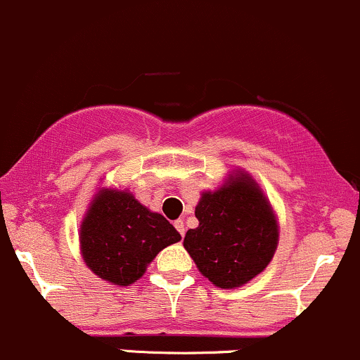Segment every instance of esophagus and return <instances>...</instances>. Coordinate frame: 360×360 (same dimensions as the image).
Here are the masks:
<instances>
[{
	"label": "esophagus",
	"mask_w": 360,
	"mask_h": 360,
	"mask_svg": "<svg viewBox=\"0 0 360 360\" xmlns=\"http://www.w3.org/2000/svg\"><path fill=\"white\" fill-rule=\"evenodd\" d=\"M175 229L180 232V236H185V225H184V220H176L175 221Z\"/></svg>",
	"instance_id": "esophagus-1"
}]
</instances>
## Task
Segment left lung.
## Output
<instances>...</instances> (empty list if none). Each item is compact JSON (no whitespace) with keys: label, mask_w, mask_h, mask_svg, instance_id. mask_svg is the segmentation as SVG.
<instances>
[{"label":"left lung","mask_w":360,"mask_h":360,"mask_svg":"<svg viewBox=\"0 0 360 360\" xmlns=\"http://www.w3.org/2000/svg\"><path fill=\"white\" fill-rule=\"evenodd\" d=\"M184 248L199 272L221 290L244 286L263 272L279 243V225L269 199L246 172L229 175L213 192H202Z\"/></svg>","instance_id":"obj_1"}]
</instances>
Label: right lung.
Listing matches in <instances>:
<instances>
[{
    "instance_id": "right-lung-1",
    "label": "right lung",
    "mask_w": 360,
    "mask_h": 360,
    "mask_svg": "<svg viewBox=\"0 0 360 360\" xmlns=\"http://www.w3.org/2000/svg\"><path fill=\"white\" fill-rule=\"evenodd\" d=\"M181 239L162 214L140 205L128 191L100 188L81 221L83 260L100 279L129 286L155 255Z\"/></svg>"
}]
</instances>
